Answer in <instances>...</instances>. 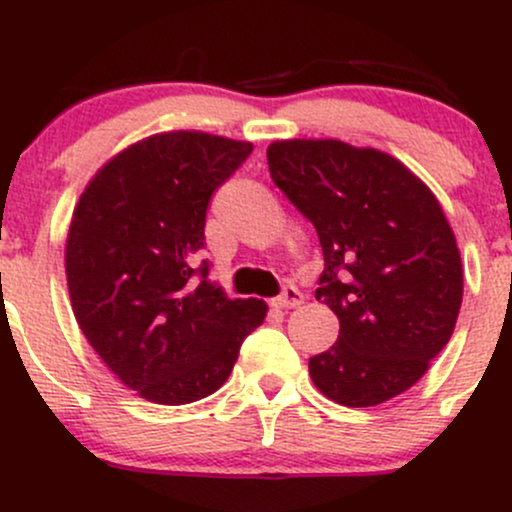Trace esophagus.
<instances>
[{"label":"esophagus","mask_w":512,"mask_h":512,"mask_svg":"<svg viewBox=\"0 0 512 512\" xmlns=\"http://www.w3.org/2000/svg\"><path fill=\"white\" fill-rule=\"evenodd\" d=\"M303 303V293L296 289V286H284V291L274 298L272 305L279 310H289V308H298Z\"/></svg>","instance_id":"34e87169"}]
</instances>
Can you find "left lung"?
Segmentation results:
<instances>
[{"mask_svg": "<svg viewBox=\"0 0 512 512\" xmlns=\"http://www.w3.org/2000/svg\"><path fill=\"white\" fill-rule=\"evenodd\" d=\"M267 163L315 226V298L339 317L310 378L344 407L402 395L450 342L462 305L460 250L438 199L397 158L337 139L274 142Z\"/></svg>", "mask_w": 512, "mask_h": 512, "instance_id": "obj_1", "label": "left lung"}]
</instances>
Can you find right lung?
I'll return each instance as SVG.
<instances>
[{
	"mask_svg": "<svg viewBox=\"0 0 512 512\" xmlns=\"http://www.w3.org/2000/svg\"><path fill=\"white\" fill-rule=\"evenodd\" d=\"M250 142L166 132L117 154L88 182L69 226L67 286L81 332L129 390L190 404L226 383L267 305L209 281L211 197Z\"/></svg>",
	"mask_w": 512,
	"mask_h": 512,
	"instance_id": "obj_1",
	"label": "right lung"
}]
</instances>
